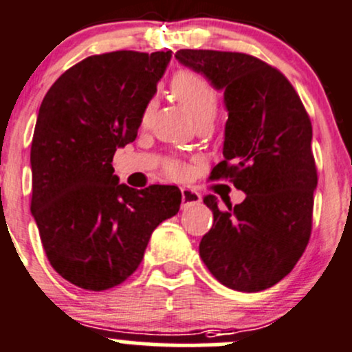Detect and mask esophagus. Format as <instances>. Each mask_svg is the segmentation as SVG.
Here are the masks:
<instances>
[{"label": "esophagus", "instance_id": "esophagus-1", "mask_svg": "<svg viewBox=\"0 0 352 352\" xmlns=\"http://www.w3.org/2000/svg\"><path fill=\"white\" fill-rule=\"evenodd\" d=\"M202 200V197L197 190L190 187H182V207L194 206V204H199Z\"/></svg>", "mask_w": 352, "mask_h": 352}]
</instances>
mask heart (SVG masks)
I'll use <instances>...</instances> for the list:
<instances>
[{
	"mask_svg": "<svg viewBox=\"0 0 352 352\" xmlns=\"http://www.w3.org/2000/svg\"><path fill=\"white\" fill-rule=\"evenodd\" d=\"M170 90L173 96L190 111L197 122L204 118H214L219 107V91L202 73L187 68L179 69L170 80ZM153 107H155L153 100L145 103L144 110H142V123L150 118ZM165 170L172 177H182L185 173L184 164L179 160H168Z\"/></svg>",
	"mask_w": 352,
	"mask_h": 352,
	"instance_id": "1",
	"label": "heart"
}]
</instances>
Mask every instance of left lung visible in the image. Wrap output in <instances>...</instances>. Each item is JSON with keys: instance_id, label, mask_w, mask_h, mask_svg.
<instances>
[{"instance_id": "8db88e82", "label": "left lung", "mask_w": 352, "mask_h": 352, "mask_svg": "<svg viewBox=\"0 0 352 352\" xmlns=\"http://www.w3.org/2000/svg\"><path fill=\"white\" fill-rule=\"evenodd\" d=\"M175 58L223 90L229 120L212 177L245 192L244 202L227 208L215 195L204 197L214 223L200 257L220 284L264 291L294 269L311 237L318 185L311 118L291 82L256 56L179 50Z\"/></svg>"}]
</instances>
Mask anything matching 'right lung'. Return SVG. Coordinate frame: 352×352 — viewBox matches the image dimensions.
<instances>
[{"mask_svg": "<svg viewBox=\"0 0 352 352\" xmlns=\"http://www.w3.org/2000/svg\"><path fill=\"white\" fill-rule=\"evenodd\" d=\"M172 52L88 56L45 95L32 142V214L52 267L107 291L138 269L150 235L179 212L175 185L118 184L113 155L137 138Z\"/></svg>", "mask_w": 352, "mask_h": 352, "instance_id": "add662e5", "label": "right lung"}]
</instances>
